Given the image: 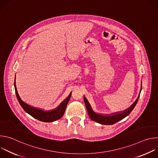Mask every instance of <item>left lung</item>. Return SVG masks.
<instances>
[{
  "label": "left lung",
  "mask_w": 158,
  "mask_h": 158,
  "mask_svg": "<svg viewBox=\"0 0 158 158\" xmlns=\"http://www.w3.org/2000/svg\"><path fill=\"white\" fill-rule=\"evenodd\" d=\"M141 82H142V81H141ZM141 90H142V83H141V85L140 93H139V94L137 99L135 101V102L129 107H128L127 109H126L123 111L113 112V113H111L109 114H102L97 113V112H96L93 109V108H92L91 104H89L88 100L84 96V101L89 118H91V120L96 121L101 124H104V125H111V124H113L122 120L123 119H124V118L127 116L131 113V111L133 110L134 107L136 106V105L138 101V99L139 98Z\"/></svg>",
  "instance_id": "left-lung-1"
}]
</instances>
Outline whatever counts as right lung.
<instances>
[{"label": "right lung", "mask_w": 158, "mask_h": 158, "mask_svg": "<svg viewBox=\"0 0 158 158\" xmlns=\"http://www.w3.org/2000/svg\"><path fill=\"white\" fill-rule=\"evenodd\" d=\"M14 87L17 100L21 107L23 108V109L34 118L40 121L46 123L54 122L56 120L60 119L62 117L64 114L67 105L68 104V102L69 101L71 96V93H70L68 97L64 99L56 108L49 110H44L40 108H37L31 105H29L21 99L17 90L15 85V77L14 81Z\"/></svg>", "instance_id": "obj_1"}]
</instances>
